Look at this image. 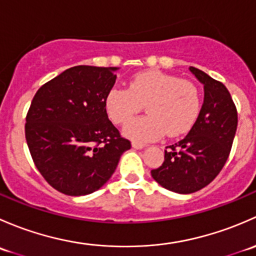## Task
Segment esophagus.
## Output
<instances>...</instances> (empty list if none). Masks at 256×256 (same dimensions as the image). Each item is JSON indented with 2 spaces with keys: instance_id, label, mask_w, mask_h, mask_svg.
Returning <instances> with one entry per match:
<instances>
[{
  "instance_id": "obj_1",
  "label": "esophagus",
  "mask_w": 256,
  "mask_h": 256,
  "mask_svg": "<svg viewBox=\"0 0 256 256\" xmlns=\"http://www.w3.org/2000/svg\"><path fill=\"white\" fill-rule=\"evenodd\" d=\"M132 147L136 150H140V148H144V147H146V144H140V142H132Z\"/></svg>"
}]
</instances>
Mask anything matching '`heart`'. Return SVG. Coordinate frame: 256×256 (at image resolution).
I'll use <instances>...</instances> for the list:
<instances>
[{
	"mask_svg": "<svg viewBox=\"0 0 256 256\" xmlns=\"http://www.w3.org/2000/svg\"><path fill=\"white\" fill-rule=\"evenodd\" d=\"M142 105L148 115L128 122L126 136L138 142L157 140L164 132L176 138L188 132L197 121L200 94L190 80L148 70L134 76L128 89L112 88L105 98L108 116L116 125L131 120Z\"/></svg>",
	"mask_w": 256,
	"mask_h": 256,
	"instance_id": "b5f03b06",
	"label": "heart"
}]
</instances>
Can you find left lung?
Segmentation results:
<instances>
[{
    "instance_id": "left-lung-1",
    "label": "left lung",
    "mask_w": 256,
    "mask_h": 256,
    "mask_svg": "<svg viewBox=\"0 0 256 256\" xmlns=\"http://www.w3.org/2000/svg\"><path fill=\"white\" fill-rule=\"evenodd\" d=\"M190 70L204 88L202 109L188 135L167 146L164 164L151 171L162 187L180 194L197 192L218 176L238 126V112L226 85L194 66Z\"/></svg>"
}]
</instances>
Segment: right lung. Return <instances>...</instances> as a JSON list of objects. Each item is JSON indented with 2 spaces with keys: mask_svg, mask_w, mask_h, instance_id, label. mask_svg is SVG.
Segmentation results:
<instances>
[{
  "mask_svg": "<svg viewBox=\"0 0 256 256\" xmlns=\"http://www.w3.org/2000/svg\"><path fill=\"white\" fill-rule=\"evenodd\" d=\"M118 68L76 66L38 89L26 116V140L43 178L66 196L102 188L131 147L108 118L105 98Z\"/></svg>",
  "mask_w": 256,
  "mask_h": 256,
  "instance_id": "right-lung-1",
  "label": "right lung"
}]
</instances>
